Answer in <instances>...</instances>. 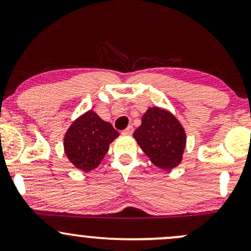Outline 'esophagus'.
I'll return each mask as SVG.
<instances>
[{"label": "esophagus", "instance_id": "esophagus-1", "mask_svg": "<svg viewBox=\"0 0 251 251\" xmlns=\"http://www.w3.org/2000/svg\"><path fill=\"white\" fill-rule=\"evenodd\" d=\"M132 133H133V127H132V126H128L127 128L124 129L123 131V134H125V135H131Z\"/></svg>", "mask_w": 251, "mask_h": 251}]
</instances>
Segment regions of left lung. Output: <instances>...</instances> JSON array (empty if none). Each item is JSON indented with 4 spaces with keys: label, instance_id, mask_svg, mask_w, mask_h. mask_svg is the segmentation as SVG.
I'll use <instances>...</instances> for the list:
<instances>
[{
    "label": "left lung",
    "instance_id": "1",
    "mask_svg": "<svg viewBox=\"0 0 251 251\" xmlns=\"http://www.w3.org/2000/svg\"><path fill=\"white\" fill-rule=\"evenodd\" d=\"M133 137L157 168L172 170L183 160L186 146L185 129L168 109L158 106L149 107Z\"/></svg>",
    "mask_w": 251,
    "mask_h": 251
}]
</instances>
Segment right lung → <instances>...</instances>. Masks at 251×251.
Wrapping results in <instances>:
<instances>
[{"label": "right lung", "instance_id": "1", "mask_svg": "<svg viewBox=\"0 0 251 251\" xmlns=\"http://www.w3.org/2000/svg\"><path fill=\"white\" fill-rule=\"evenodd\" d=\"M119 133L93 109L77 117L66 131L63 150L74 168L83 172L97 169L107 153L109 144Z\"/></svg>", "mask_w": 251, "mask_h": 251}]
</instances>
